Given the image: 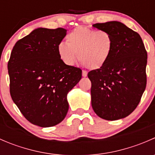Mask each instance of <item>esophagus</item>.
<instances>
[{
  "mask_svg": "<svg viewBox=\"0 0 155 155\" xmlns=\"http://www.w3.org/2000/svg\"><path fill=\"white\" fill-rule=\"evenodd\" d=\"M87 75V72L85 71V70H82V76H83V77H86Z\"/></svg>",
  "mask_w": 155,
  "mask_h": 155,
  "instance_id": "esophagus-1",
  "label": "esophagus"
}]
</instances>
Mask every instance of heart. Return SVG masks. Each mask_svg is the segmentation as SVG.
I'll return each mask as SVG.
<instances>
[{
	"mask_svg": "<svg viewBox=\"0 0 155 155\" xmlns=\"http://www.w3.org/2000/svg\"><path fill=\"white\" fill-rule=\"evenodd\" d=\"M66 42L58 46V54L68 66H73L79 59L87 68L97 70L106 65L112 54L113 39L104 30L79 27L66 37Z\"/></svg>",
	"mask_w": 155,
	"mask_h": 155,
	"instance_id": "obj_1",
	"label": "heart"
}]
</instances>
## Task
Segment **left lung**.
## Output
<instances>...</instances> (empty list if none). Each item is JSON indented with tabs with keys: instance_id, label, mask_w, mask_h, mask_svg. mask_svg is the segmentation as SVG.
<instances>
[{
	"instance_id": "obj_1",
	"label": "left lung",
	"mask_w": 155,
	"mask_h": 155,
	"mask_svg": "<svg viewBox=\"0 0 155 155\" xmlns=\"http://www.w3.org/2000/svg\"><path fill=\"white\" fill-rule=\"evenodd\" d=\"M93 27L110 33L113 48L103 68L87 73L91 82V106L107 121L124 118L134 112L146 87L147 52L138 33L117 21Z\"/></svg>"
}]
</instances>
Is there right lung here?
I'll use <instances>...</instances> for the list:
<instances>
[{"label": "right lung", "mask_w": 155, "mask_h": 155, "mask_svg": "<svg viewBox=\"0 0 155 155\" xmlns=\"http://www.w3.org/2000/svg\"><path fill=\"white\" fill-rule=\"evenodd\" d=\"M67 35L62 28H38L16 42L8 62L12 101L31 124L49 127L68 112V94L80 81L81 69L65 64L58 46Z\"/></svg>", "instance_id": "obj_1"}]
</instances>
